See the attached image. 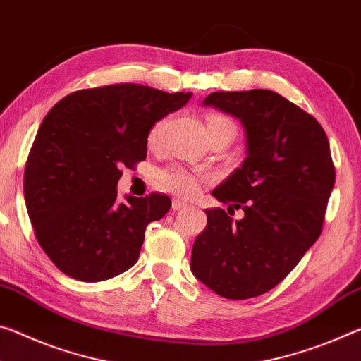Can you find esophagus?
I'll return each mask as SVG.
<instances>
[{
  "instance_id": "1",
  "label": "esophagus",
  "mask_w": 361,
  "mask_h": 361,
  "mask_svg": "<svg viewBox=\"0 0 361 361\" xmlns=\"http://www.w3.org/2000/svg\"><path fill=\"white\" fill-rule=\"evenodd\" d=\"M185 207H188V204L185 201H181V199H178V197H175L173 201H171V209L173 210H181Z\"/></svg>"
}]
</instances>
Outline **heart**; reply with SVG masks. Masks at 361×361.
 I'll return each mask as SVG.
<instances>
[{
  "label": "heart",
  "instance_id": "1",
  "mask_svg": "<svg viewBox=\"0 0 361 361\" xmlns=\"http://www.w3.org/2000/svg\"><path fill=\"white\" fill-rule=\"evenodd\" d=\"M209 123H226V125H233L230 120L221 117V116H212L209 118ZM165 127V120H160L154 127L151 128L149 133V141L156 142L160 135H162V130ZM156 180L159 183V186H162L164 190L171 191L175 194H180V196H191L197 191L199 188V176L194 175L192 171L183 169V167H169L165 170L157 171Z\"/></svg>",
  "mask_w": 361,
  "mask_h": 361
}]
</instances>
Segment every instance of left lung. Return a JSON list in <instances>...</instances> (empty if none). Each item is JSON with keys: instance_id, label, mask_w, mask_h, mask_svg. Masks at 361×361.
<instances>
[{"instance_id": "left-lung-1", "label": "left lung", "mask_w": 361, "mask_h": 361, "mask_svg": "<svg viewBox=\"0 0 361 361\" xmlns=\"http://www.w3.org/2000/svg\"><path fill=\"white\" fill-rule=\"evenodd\" d=\"M202 104L244 128L247 156L212 191L244 216L205 210L191 271L225 299H250L281 283L322 234L336 181L329 142L317 118L270 90L215 91Z\"/></svg>"}]
</instances>
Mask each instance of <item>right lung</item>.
I'll return each instance as SVG.
<instances>
[{
	"mask_svg": "<svg viewBox=\"0 0 361 361\" xmlns=\"http://www.w3.org/2000/svg\"><path fill=\"white\" fill-rule=\"evenodd\" d=\"M192 93L120 83L80 90L51 109L28 154L24 194L37 241L67 276L98 283L138 262L146 226L169 196L117 199L123 167L146 159L147 136Z\"/></svg>",
	"mask_w": 361,
	"mask_h": 361,
	"instance_id": "1",
	"label": "right lung"
}]
</instances>
